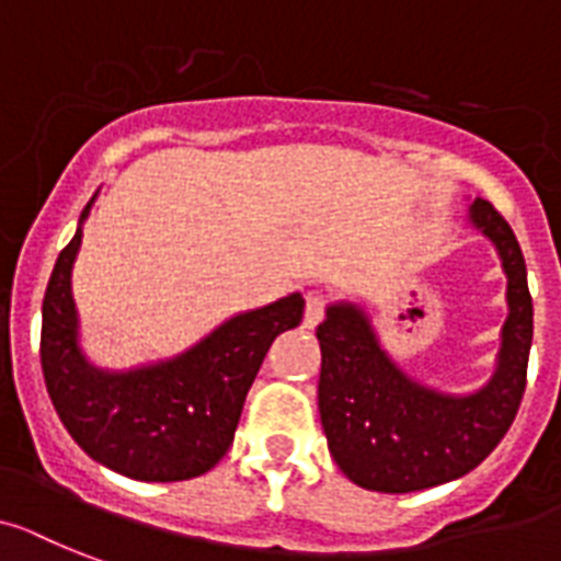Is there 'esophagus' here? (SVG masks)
Here are the masks:
<instances>
[{
	"instance_id": "esophagus-1",
	"label": "esophagus",
	"mask_w": 561,
	"mask_h": 561,
	"mask_svg": "<svg viewBox=\"0 0 561 561\" xmlns=\"http://www.w3.org/2000/svg\"><path fill=\"white\" fill-rule=\"evenodd\" d=\"M324 319V299L319 294H308L305 299V328H317L319 322Z\"/></svg>"
}]
</instances>
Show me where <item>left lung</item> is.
Listing matches in <instances>:
<instances>
[{
  "mask_svg": "<svg viewBox=\"0 0 561 561\" xmlns=\"http://www.w3.org/2000/svg\"><path fill=\"white\" fill-rule=\"evenodd\" d=\"M465 222L496 248L507 276V319L496 368L482 388L445 393L416 382L382 347L356 302H331L322 347L319 416L339 470L365 491L411 493L454 482L496 448L519 411L534 342L528 267L511 225L473 199Z\"/></svg>",
  "mask_w": 561,
  "mask_h": 561,
  "instance_id": "left-lung-1",
  "label": "left lung"
}]
</instances>
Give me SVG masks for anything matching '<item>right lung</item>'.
<instances>
[{"instance_id":"add662e5","label":"right lung","mask_w":561,"mask_h":561,"mask_svg":"<svg viewBox=\"0 0 561 561\" xmlns=\"http://www.w3.org/2000/svg\"><path fill=\"white\" fill-rule=\"evenodd\" d=\"M79 216L42 302V374L50 402L84 454L139 482H182L208 473L228 454L242 404L267 347L282 331L302 322V294L282 296L256 310H242L173 359L139 368H96L79 342L73 302V262Z\"/></svg>"}]
</instances>
